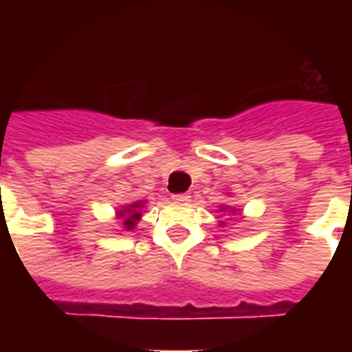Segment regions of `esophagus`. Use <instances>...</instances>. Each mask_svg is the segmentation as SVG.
I'll return each instance as SVG.
<instances>
[{
	"instance_id": "obj_1",
	"label": "esophagus",
	"mask_w": 352,
	"mask_h": 352,
	"mask_svg": "<svg viewBox=\"0 0 352 352\" xmlns=\"http://www.w3.org/2000/svg\"><path fill=\"white\" fill-rule=\"evenodd\" d=\"M171 198L175 199V201H181V204H183V201H188V199H190V194L183 192V194H173Z\"/></svg>"
}]
</instances>
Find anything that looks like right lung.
Here are the masks:
<instances>
[{"label":"right lung","mask_w":352,"mask_h":352,"mask_svg":"<svg viewBox=\"0 0 352 352\" xmlns=\"http://www.w3.org/2000/svg\"><path fill=\"white\" fill-rule=\"evenodd\" d=\"M139 207H141V204H135V206H130L128 209H124L122 213H120V217H124V226L128 230L133 228V226H135V221H139V217H141V213L138 211Z\"/></svg>","instance_id":"add662e5"}]
</instances>
